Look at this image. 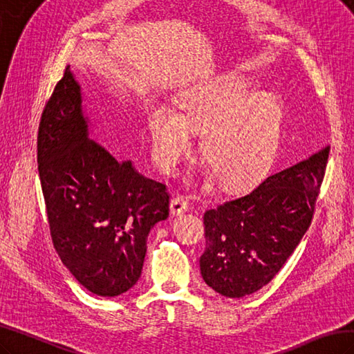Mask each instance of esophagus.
Returning a JSON list of instances; mask_svg holds the SVG:
<instances>
[{
	"label": "esophagus",
	"mask_w": 354,
	"mask_h": 354,
	"mask_svg": "<svg viewBox=\"0 0 354 354\" xmlns=\"http://www.w3.org/2000/svg\"><path fill=\"white\" fill-rule=\"evenodd\" d=\"M189 209V203L186 200V196L182 194H177L172 196L171 200V214L172 216H180Z\"/></svg>",
	"instance_id": "esophagus-1"
}]
</instances>
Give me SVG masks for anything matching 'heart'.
<instances>
[{
  "instance_id": "heart-1",
  "label": "heart",
  "mask_w": 354,
  "mask_h": 354,
  "mask_svg": "<svg viewBox=\"0 0 354 354\" xmlns=\"http://www.w3.org/2000/svg\"><path fill=\"white\" fill-rule=\"evenodd\" d=\"M182 114L160 108L150 117L154 156L174 171L192 154L203 132V156L222 186L252 182L270 167L281 140L283 111L277 97L258 94L242 76L225 75L180 99Z\"/></svg>"
}]
</instances>
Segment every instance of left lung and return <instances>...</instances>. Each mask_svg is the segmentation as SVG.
Masks as SVG:
<instances>
[{
	"mask_svg": "<svg viewBox=\"0 0 354 354\" xmlns=\"http://www.w3.org/2000/svg\"><path fill=\"white\" fill-rule=\"evenodd\" d=\"M327 158L329 147L204 213L207 286L243 297L277 277L311 225Z\"/></svg>",
	"mask_w": 354,
	"mask_h": 354,
	"instance_id": "1",
	"label": "left lung"
}]
</instances>
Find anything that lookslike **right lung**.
Here are the masks:
<instances>
[{
  "instance_id": "1",
  "label": "right lung",
  "mask_w": 354,
  "mask_h": 354,
  "mask_svg": "<svg viewBox=\"0 0 354 354\" xmlns=\"http://www.w3.org/2000/svg\"><path fill=\"white\" fill-rule=\"evenodd\" d=\"M37 163L50 237L76 281L114 297L140 279L147 237L169 216L167 186L90 138L71 66L41 112Z\"/></svg>"
}]
</instances>
